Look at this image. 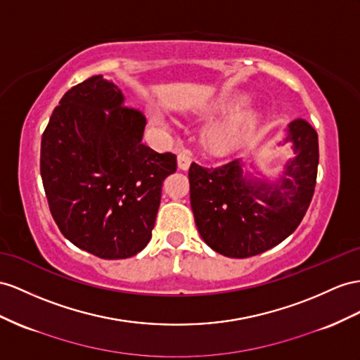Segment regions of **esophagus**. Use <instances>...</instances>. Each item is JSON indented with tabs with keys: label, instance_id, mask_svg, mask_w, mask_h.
I'll use <instances>...</instances> for the list:
<instances>
[{
	"label": "esophagus",
	"instance_id": "obj_1",
	"mask_svg": "<svg viewBox=\"0 0 360 360\" xmlns=\"http://www.w3.org/2000/svg\"><path fill=\"white\" fill-rule=\"evenodd\" d=\"M191 152H188V150H182V152H179L178 153V167L181 169V170H187L188 167H190V164H191Z\"/></svg>",
	"mask_w": 360,
	"mask_h": 360
}]
</instances>
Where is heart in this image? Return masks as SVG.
<instances>
[{"mask_svg":"<svg viewBox=\"0 0 360 360\" xmlns=\"http://www.w3.org/2000/svg\"><path fill=\"white\" fill-rule=\"evenodd\" d=\"M152 122L156 126H164V120L160 114L153 112L152 114ZM252 127V117L251 115H237L226 120L225 123H220L219 126H216L213 129V132H211V136H213L214 143L219 147H228L234 144L237 140H240V138L250 131Z\"/></svg>","mask_w":360,"mask_h":360,"instance_id":"heart-1","label":"heart"}]
</instances>
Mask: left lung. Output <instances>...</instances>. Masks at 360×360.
<instances>
[{
  "label": "left lung",
  "instance_id": "left-lung-1",
  "mask_svg": "<svg viewBox=\"0 0 360 360\" xmlns=\"http://www.w3.org/2000/svg\"><path fill=\"white\" fill-rule=\"evenodd\" d=\"M284 143L295 158L276 182L245 179L240 160L217 167L191 162L190 202L204 242L231 259H246L281 243L298 228L316 186L318 134L306 120H293Z\"/></svg>",
  "mask_w": 360,
  "mask_h": 360
}]
</instances>
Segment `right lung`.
<instances>
[{"label":"right lung","mask_w":360,"mask_h":360,"mask_svg":"<svg viewBox=\"0 0 360 360\" xmlns=\"http://www.w3.org/2000/svg\"><path fill=\"white\" fill-rule=\"evenodd\" d=\"M123 101L112 82L92 76L65 92L41 141L54 222L72 245L105 260L144 250L162 182L176 172V155L141 143L146 117Z\"/></svg>","instance_id":"add662e5"}]
</instances>
